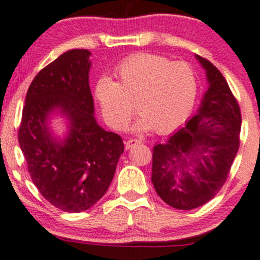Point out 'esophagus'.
<instances>
[{"label":"esophagus","mask_w":260,"mask_h":260,"mask_svg":"<svg viewBox=\"0 0 260 260\" xmlns=\"http://www.w3.org/2000/svg\"><path fill=\"white\" fill-rule=\"evenodd\" d=\"M138 144H140V142H139L138 139H129V140H127V142H126V149L128 150V149L133 148V146L138 145Z\"/></svg>","instance_id":"esophagus-1"}]
</instances>
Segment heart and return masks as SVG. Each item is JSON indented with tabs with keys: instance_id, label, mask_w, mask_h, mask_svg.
<instances>
[{
	"instance_id": "1",
	"label": "heart",
	"mask_w": 260,
	"mask_h": 260,
	"mask_svg": "<svg viewBox=\"0 0 260 260\" xmlns=\"http://www.w3.org/2000/svg\"><path fill=\"white\" fill-rule=\"evenodd\" d=\"M115 74L118 82L103 76L94 88L102 116L114 129L127 127L134 115L133 104L140 114L134 126L138 132L171 133L191 115L199 82L189 65L140 53L122 61Z\"/></svg>"
}]
</instances>
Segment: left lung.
<instances>
[{
    "label": "left lung",
    "mask_w": 260,
    "mask_h": 260,
    "mask_svg": "<svg viewBox=\"0 0 260 260\" xmlns=\"http://www.w3.org/2000/svg\"><path fill=\"white\" fill-rule=\"evenodd\" d=\"M196 58L209 84L198 114L152 149L156 192L171 207L183 211L198 208L217 195L240 146L237 100L220 71L207 59Z\"/></svg>",
    "instance_id": "left-lung-1"
}]
</instances>
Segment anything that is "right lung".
I'll return each instance as SVG.
<instances>
[{
    "label": "right lung",
    "mask_w": 260,
    "mask_h": 260,
    "mask_svg": "<svg viewBox=\"0 0 260 260\" xmlns=\"http://www.w3.org/2000/svg\"><path fill=\"white\" fill-rule=\"evenodd\" d=\"M90 52L71 49L43 68L27 89L18 139L31 179L51 205L69 213L94 206L109 189L123 142L96 123L89 88ZM68 120L61 141L49 129Z\"/></svg>",
    "instance_id": "right-lung-1"
}]
</instances>
